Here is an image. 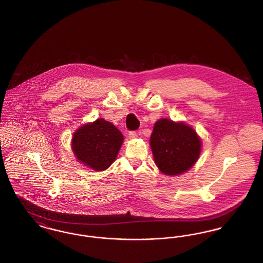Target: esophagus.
I'll use <instances>...</instances> for the list:
<instances>
[{
  "mask_svg": "<svg viewBox=\"0 0 263 263\" xmlns=\"http://www.w3.org/2000/svg\"><path fill=\"white\" fill-rule=\"evenodd\" d=\"M128 137L130 139H135V138H137V133L135 131H131V132H129Z\"/></svg>",
  "mask_w": 263,
  "mask_h": 263,
  "instance_id": "obj_1",
  "label": "esophagus"
}]
</instances>
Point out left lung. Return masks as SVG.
<instances>
[{
  "label": "left lung",
  "mask_w": 263,
  "mask_h": 263,
  "mask_svg": "<svg viewBox=\"0 0 263 263\" xmlns=\"http://www.w3.org/2000/svg\"><path fill=\"white\" fill-rule=\"evenodd\" d=\"M150 145L155 163L166 175L187 172L197 162L201 152L200 138L192 127L166 118L155 123Z\"/></svg>",
  "instance_id": "left-lung-1"
}]
</instances>
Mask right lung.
<instances>
[{
  "label": "right lung",
  "mask_w": 263,
  "mask_h": 263,
  "mask_svg": "<svg viewBox=\"0 0 263 263\" xmlns=\"http://www.w3.org/2000/svg\"><path fill=\"white\" fill-rule=\"evenodd\" d=\"M123 140L122 133L112 123L100 118L76 131L72 149L80 163L102 172L115 161Z\"/></svg>",
  "instance_id": "add662e5"
}]
</instances>
